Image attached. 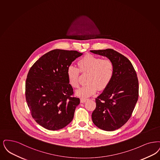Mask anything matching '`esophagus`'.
<instances>
[{
    "instance_id": "obj_1",
    "label": "esophagus",
    "mask_w": 160,
    "mask_h": 160,
    "mask_svg": "<svg viewBox=\"0 0 160 160\" xmlns=\"http://www.w3.org/2000/svg\"><path fill=\"white\" fill-rule=\"evenodd\" d=\"M87 100H88L87 98H80V101H81L82 103L85 102Z\"/></svg>"
}]
</instances>
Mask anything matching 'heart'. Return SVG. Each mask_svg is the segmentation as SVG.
I'll use <instances>...</instances> for the list:
<instances>
[{
	"label": "heart",
	"mask_w": 160,
	"mask_h": 160,
	"mask_svg": "<svg viewBox=\"0 0 160 160\" xmlns=\"http://www.w3.org/2000/svg\"><path fill=\"white\" fill-rule=\"evenodd\" d=\"M79 70L82 73H89L86 86L76 91L77 96L88 97L94 95L99 88L105 89L111 82L114 75V66L112 62L102 59L92 55H87L78 60ZM79 70L74 66L70 65L67 71L68 83L74 88L79 86Z\"/></svg>",
	"instance_id": "1"
}]
</instances>
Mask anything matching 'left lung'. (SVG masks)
Returning a JSON list of instances; mask_svg holds the SVG:
<instances>
[{
    "label": "left lung",
    "mask_w": 160,
    "mask_h": 160,
    "mask_svg": "<svg viewBox=\"0 0 160 160\" xmlns=\"http://www.w3.org/2000/svg\"><path fill=\"white\" fill-rule=\"evenodd\" d=\"M111 60L114 66L111 82L96 98V107L92 118L98 128L114 131L130 118L139 96V82L131 62L112 49L90 51Z\"/></svg>",
    "instance_id": "8db88e82"
}]
</instances>
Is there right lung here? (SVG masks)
I'll list each match as a JSON object with an SVG mask.
<instances>
[{"label": "right lung", "mask_w": 160, "mask_h": 160, "mask_svg": "<svg viewBox=\"0 0 160 160\" xmlns=\"http://www.w3.org/2000/svg\"><path fill=\"white\" fill-rule=\"evenodd\" d=\"M83 53L76 51L54 49L32 65L26 83V101L32 118L49 130L67 126L74 117L80 99L72 97L67 71Z\"/></svg>", "instance_id": "obj_1"}]
</instances>
